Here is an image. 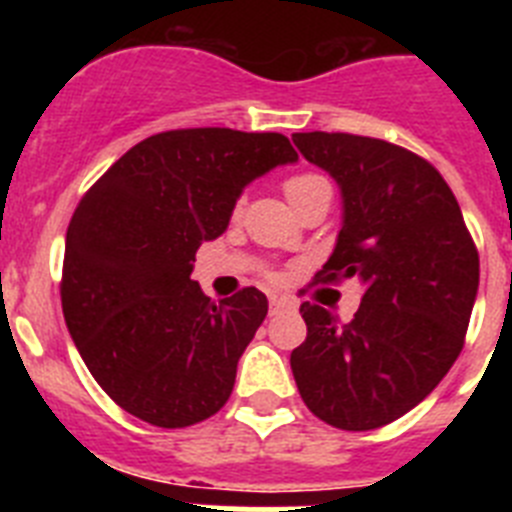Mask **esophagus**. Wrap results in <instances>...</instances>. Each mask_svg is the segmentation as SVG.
Wrapping results in <instances>:
<instances>
[{
    "mask_svg": "<svg viewBox=\"0 0 512 512\" xmlns=\"http://www.w3.org/2000/svg\"><path fill=\"white\" fill-rule=\"evenodd\" d=\"M287 307H289L287 300H282V297H271V302H269V312H271V315H279V312L287 310Z\"/></svg>",
    "mask_w": 512,
    "mask_h": 512,
    "instance_id": "esophagus-1",
    "label": "esophagus"
}]
</instances>
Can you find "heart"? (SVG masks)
Returning a JSON list of instances; mask_svg holds the SVG:
<instances>
[{
  "label": "heart",
  "mask_w": 512,
  "mask_h": 512,
  "mask_svg": "<svg viewBox=\"0 0 512 512\" xmlns=\"http://www.w3.org/2000/svg\"><path fill=\"white\" fill-rule=\"evenodd\" d=\"M320 187H328V182H325L323 176L295 174V176H289L287 182H284V194H287V200L295 205V202L302 200L305 194L315 192V189H320Z\"/></svg>",
  "instance_id": "obj_1"
}]
</instances>
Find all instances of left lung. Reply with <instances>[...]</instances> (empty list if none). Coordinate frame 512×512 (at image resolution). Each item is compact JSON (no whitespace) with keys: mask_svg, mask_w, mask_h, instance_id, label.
I'll return each instance as SVG.
<instances>
[{"mask_svg":"<svg viewBox=\"0 0 512 512\" xmlns=\"http://www.w3.org/2000/svg\"><path fill=\"white\" fill-rule=\"evenodd\" d=\"M341 189L343 220L320 282L356 277L351 323L302 302L307 338L289 356L307 408L343 431H374L436 390L464 346L479 256L454 192L425 158L387 140L295 133Z\"/></svg>","mask_w":512,"mask_h":512,"instance_id":"obj_1","label":"left lung"}]
</instances>
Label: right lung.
Here are the masks:
<instances>
[{"label": "right lung", "instance_id": "1", "mask_svg": "<svg viewBox=\"0 0 512 512\" xmlns=\"http://www.w3.org/2000/svg\"><path fill=\"white\" fill-rule=\"evenodd\" d=\"M297 151L279 133L169 130L140 140L81 197L63 253L61 305L81 359L112 400L158 428L228 402L264 323V292L212 302L194 253L230 223L243 189Z\"/></svg>", "mask_w": 512, "mask_h": 512}]
</instances>
